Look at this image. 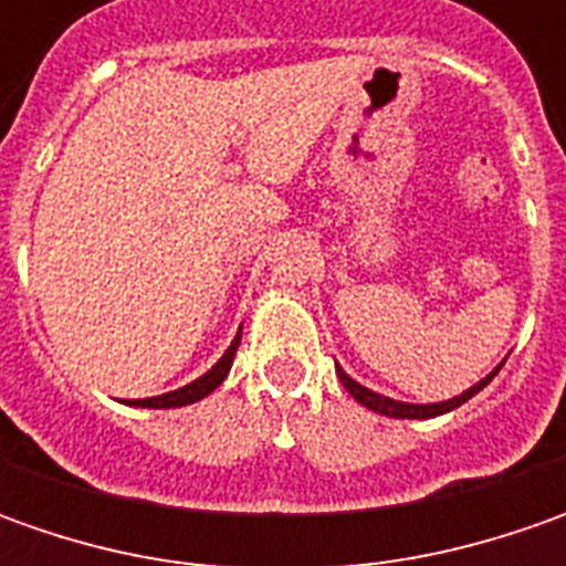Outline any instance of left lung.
Here are the masks:
<instances>
[{
    "label": "left lung",
    "mask_w": 566,
    "mask_h": 566,
    "mask_svg": "<svg viewBox=\"0 0 566 566\" xmlns=\"http://www.w3.org/2000/svg\"><path fill=\"white\" fill-rule=\"evenodd\" d=\"M504 365V361H501ZM501 365L491 371L489 378H482L479 384H472L469 390H463L460 397H453V400L444 402H400V400H390V397H380L375 390H368V387H361L359 380H353L343 368L337 365V378L343 380V387L353 394V400H359L361 406H368L371 412H380V416H390V419H431V416H441V412H450V409H457V406H463L467 400H472L485 384H489L497 371H501Z\"/></svg>",
    "instance_id": "obj_1"
}]
</instances>
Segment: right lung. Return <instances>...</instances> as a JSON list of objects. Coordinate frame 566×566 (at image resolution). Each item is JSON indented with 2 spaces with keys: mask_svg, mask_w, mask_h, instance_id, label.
<instances>
[{
  "mask_svg": "<svg viewBox=\"0 0 566 566\" xmlns=\"http://www.w3.org/2000/svg\"><path fill=\"white\" fill-rule=\"evenodd\" d=\"M239 339H242V331L235 334V339L229 343V349L220 356V361L201 375L198 380H191L186 387H179V390H169L164 397H147V400H132L128 406H147V409H176V406H188V402H198L205 400L207 394H213L223 378L229 375V368H232V359H235V349H239Z\"/></svg>",
  "mask_w": 566,
  "mask_h": 566,
  "instance_id": "obj_1",
  "label": "right lung"
}]
</instances>
